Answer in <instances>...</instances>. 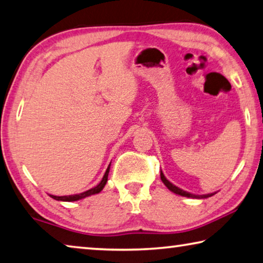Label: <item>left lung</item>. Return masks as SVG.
I'll return each mask as SVG.
<instances>
[{"label": "left lung", "instance_id": "left-lung-1", "mask_svg": "<svg viewBox=\"0 0 263 263\" xmlns=\"http://www.w3.org/2000/svg\"><path fill=\"white\" fill-rule=\"evenodd\" d=\"M160 178H161V181L164 182L165 186L167 187V189H168L171 192H173V193H176V194L181 195V197L193 198V199H206V198H210V197H212V195H214V194L216 193V192H214V193H211V194H202V195H198V194H192V193H190V192H186V191H184V190L179 189V187L174 186V185L172 184V182H170V181L167 180V179L165 178L164 173H162L161 171H160Z\"/></svg>", "mask_w": 263, "mask_h": 263}]
</instances>
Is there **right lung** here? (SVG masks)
<instances>
[{
	"instance_id": "obj_1",
	"label": "right lung",
	"mask_w": 263,
	"mask_h": 263,
	"mask_svg": "<svg viewBox=\"0 0 263 263\" xmlns=\"http://www.w3.org/2000/svg\"><path fill=\"white\" fill-rule=\"evenodd\" d=\"M110 166H111V164H110L109 166H107L106 172H105V174H104L102 181L99 182V184H98L97 186L93 187V189H90V190H87V191L83 192V193H79V194L64 195V197H57V195H50V197H51L52 199H55V200H58V201H77V200L84 199V198H86V197H90V195H92V194L99 193V192H101V191L104 189V186H105L106 182H107V177H109V172H110Z\"/></svg>"
}]
</instances>
